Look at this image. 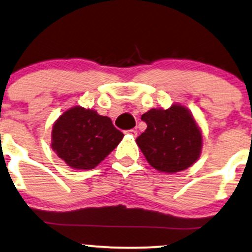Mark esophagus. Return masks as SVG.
I'll return each instance as SVG.
<instances>
[{
	"label": "esophagus",
	"mask_w": 252,
	"mask_h": 252,
	"mask_svg": "<svg viewBox=\"0 0 252 252\" xmlns=\"http://www.w3.org/2000/svg\"><path fill=\"white\" fill-rule=\"evenodd\" d=\"M126 132L128 133V134L133 135V137H137V134H138V131H137V129H134V128H132V129H128V131H126Z\"/></svg>",
	"instance_id": "obj_1"
}]
</instances>
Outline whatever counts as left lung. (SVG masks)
I'll use <instances>...</instances> for the list:
<instances>
[{
  "instance_id": "1",
  "label": "left lung",
  "mask_w": 252,
  "mask_h": 252,
  "mask_svg": "<svg viewBox=\"0 0 252 252\" xmlns=\"http://www.w3.org/2000/svg\"><path fill=\"white\" fill-rule=\"evenodd\" d=\"M147 128L137 145L152 167L176 173L198 160L203 147L202 129L189 108L173 103L170 108H152L141 115Z\"/></svg>"
}]
</instances>
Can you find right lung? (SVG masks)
I'll return each mask as SVG.
<instances>
[{
  "mask_svg": "<svg viewBox=\"0 0 252 252\" xmlns=\"http://www.w3.org/2000/svg\"><path fill=\"white\" fill-rule=\"evenodd\" d=\"M108 117L74 106L63 112L52 129V149L67 166L75 170L96 167L123 140Z\"/></svg>",
  "mask_w": 252,
  "mask_h": 252,
  "instance_id": "obj_1",
  "label": "right lung"
}]
</instances>
